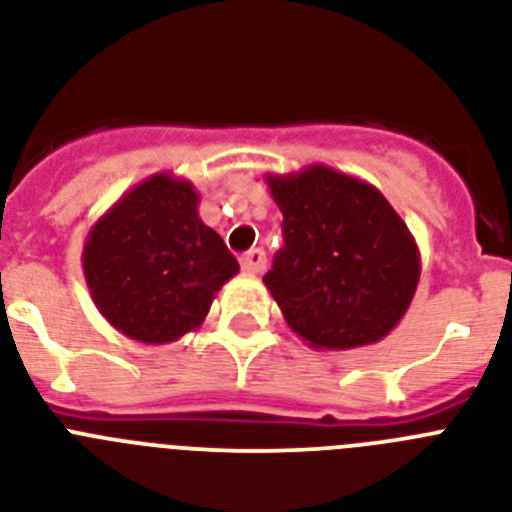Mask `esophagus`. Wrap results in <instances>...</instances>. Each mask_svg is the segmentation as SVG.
<instances>
[{
    "label": "esophagus",
    "mask_w": 512,
    "mask_h": 512,
    "mask_svg": "<svg viewBox=\"0 0 512 512\" xmlns=\"http://www.w3.org/2000/svg\"><path fill=\"white\" fill-rule=\"evenodd\" d=\"M240 266H243V272H246V274H261V272H264V266H266L264 251H259V248L248 251L246 256L240 259Z\"/></svg>",
    "instance_id": "34e87169"
}]
</instances>
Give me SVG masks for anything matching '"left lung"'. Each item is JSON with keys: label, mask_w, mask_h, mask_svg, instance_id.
Segmentation results:
<instances>
[{"label": "left lung", "mask_w": 512, "mask_h": 512, "mask_svg": "<svg viewBox=\"0 0 512 512\" xmlns=\"http://www.w3.org/2000/svg\"><path fill=\"white\" fill-rule=\"evenodd\" d=\"M282 211L285 246L264 274L287 327L319 350H350L387 337L421 277L416 240L366 180L311 164L266 175Z\"/></svg>", "instance_id": "8db88e82"}]
</instances>
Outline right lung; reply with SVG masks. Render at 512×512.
Returning <instances> with one entry per match:
<instances>
[{
    "label": "right lung",
    "instance_id": "1",
    "mask_svg": "<svg viewBox=\"0 0 512 512\" xmlns=\"http://www.w3.org/2000/svg\"><path fill=\"white\" fill-rule=\"evenodd\" d=\"M240 272L225 240L198 217L190 180L156 172L96 219L83 274L99 314L130 340L164 345L198 329Z\"/></svg>",
    "mask_w": 512,
    "mask_h": 512
}]
</instances>
